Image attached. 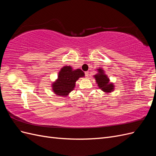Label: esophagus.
I'll list each match as a JSON object with an SVG mask.
<instances>
[{
    "mask_svg": "<svg viewBox=\"0 0 156 156\" xmlns=\"http://www.w3.org/2000/svg\"><path fill=\"white\" fill-rule=\"evenodd\" d=\"M85 76L87 77V78H88L89 77V72H85Z\"/></svg>",
    "mask_w": 156,
    "mask_h": 156,
    "instance_id": "34e87169",
    "label": "esophagus"
}]
</instances>
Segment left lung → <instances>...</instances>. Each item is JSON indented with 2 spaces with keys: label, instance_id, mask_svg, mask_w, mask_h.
Instances as JSON below:
<instances>
[{
  "label": "left lung",
  "instance_id": "1",
  "mask_svg": "<svg viewBox=\"0 0 156 156\" xmlns=\"http://www.w3.org/2000/svg\"><path fill=\"white\" fill-rule=\"evenodd\" d=\"M98 73L94 75L99 88L105 93H111L114 91L115 85L110 82V79L105 74V71L101 68L97 69Z\"/></svg>",
  "mask_w": 156,
  "mask_h": 156
}]
</instances>
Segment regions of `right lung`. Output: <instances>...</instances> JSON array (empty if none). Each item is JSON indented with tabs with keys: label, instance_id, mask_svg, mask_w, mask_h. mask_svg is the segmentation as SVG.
Wrapping results in <instances>:
<instances>
[{
	"label": "right lung",
	"instance_id": "right-lung-1",
	"mask_svg": "<svg viewBox=\"0 0 156 156\" xmlns=\"http://www.w3.org/2000/svg\"><path fill=\"white\" fill-rule=\"evenodd\" d=\"M83 77L84 73L81 69H74L70 66H64L59 71L57 79L52 83L51 90L56 96L67 97L74 90L77 80Z\"/></svg>",
	"mask_w": 156,
	"mask_h": 156
}]
</instances>
